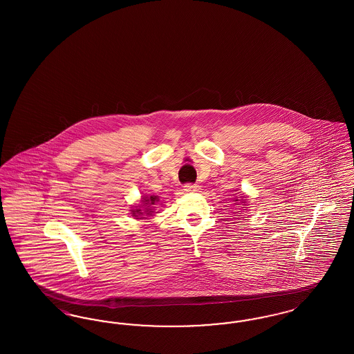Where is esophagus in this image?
<instances>
[{
    "label": "esophagus",
    "instance_id": "obj_1",
    "mask_svg": "<svg viewBox=\"0 0 354 354\" xmlns=\"http://www.w3.org/2000/svg\"><path fill=\"white\" fill-rule=\"evenodd\" d=\"M199 185H185V192H188V194H195V192H199Z\"/></svg>",
    "mask_w": 354,
    "mask_h": 354
}]
</instances>
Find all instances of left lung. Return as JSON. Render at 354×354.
Instances as JSON below:
<instances>
[{
    "mask_svg": "<svg viewBox=\"0 0 354 354\" xmlns=\"http://www.w3.org/2000/svg\"><path fill=\"white\" fill-rule=\"evenodd\" d=\"M245 201H247V196H241L240 199L239 198H235V201H234V204L236 205V209H243V208H247V207H244L245 205ZM241 211H237V214H240ZM240 216V215H239Z\"/></svg>",
    "mask_w": 354,
    "mask_h": 354,
    "instance_id": "obj_1",
    "label": "left lung"
}]
</instances>
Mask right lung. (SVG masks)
Instances as JSON below:
<instances>
[{
  "label": "right lung",
  "mask_w": 354,
  "mask_h": 354,
  "mask_svg": "<svg viewBox=\"0 0 354 354\" xmlns=\"http://www.w3.org/2000/svg\"><path fill=\"white\" fill-rule=\"evenodd\" d=\"M159 203V196L155 195H143L139 201V204H135L131 207V214L135 219H147L155 214V204Z\"/></svg>",
  "instance_id": "obj_1"
}]
</instances>
